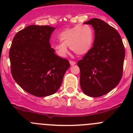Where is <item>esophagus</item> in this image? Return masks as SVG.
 <instances>
[{
  "label": "esophagus",
  "instance_id": "obj_1",
  "mask_svg": "<svg viewBox=\"0 0 133 133\" xmlns=\"http://www.w3.org/2000/svg\"><path fill=\"white\" fill-rule=\"evenodd\" d=\"M76 62H74V61H70V65L71 66H73V65H74V64H76Z\"/></svg>",
  "mask_w": 133,
  "mask_h": 133
}]
</instances>
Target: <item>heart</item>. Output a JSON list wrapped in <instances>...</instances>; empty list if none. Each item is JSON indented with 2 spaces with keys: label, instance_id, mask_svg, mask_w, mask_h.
<instances>
[{
  "label": "heart",
  "instance_id": "heart-1",
  "mask_svg": "<svg viewBox=\"0 0 133 133\" xmlns=\"http://www.w3.org/2000/svg\"><path fill=\"white\" fill-rule=\"evenodd\" d=\"M61 42L52 45L55 54L64 57L68 54L67 47L76 55L86 54L91 48L94 40V33L92 28L88 25H76L66 28L58 35Z\"/></svg>",
  "mask_w": 133,
  "mask_h": 133
}]
</instances>
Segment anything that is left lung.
<instances>
[{"label": "left lung", "mask_w": 133, "mask_h": 133, "mask_svg": "<svg viewBox=\"0 0 133 133\" xmlns=\"http://www.w3.org/2000/svg\"><path fill=\"white\" fill-rule=\"evenodd\" d=\"M95 30L93 45L77 64L80 86L92 97L107 94L119 83L124 62V45L119 32L105 21L93 18L85 22Z\"/></svg>", "instance_id": "1"}]
</instances>
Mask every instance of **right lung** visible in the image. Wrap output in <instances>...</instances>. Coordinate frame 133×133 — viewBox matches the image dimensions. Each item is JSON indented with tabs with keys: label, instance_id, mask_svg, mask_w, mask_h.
I'll return each instance as SVG.
<instances>
[{
	"label": "right lung",
	"instance_id": "add662e5",
	"mask_svg": "<svg viewBox=\"0 0 133 133\" xmlns=\"http://www.w3.org/2000/svg\"><path fill=\"white\" fill-rule=\"evenodd\" d=\"M55 27L29 25L12 40L9 57L16 83L27 93L46 97L57 91L69 61L55 54L50 44Z\"/></svg>",
	"mask_w": 133,
	"mask_h": 133
}]
</instances>
